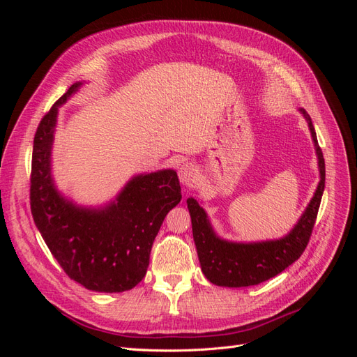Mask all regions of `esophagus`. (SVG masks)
<instances>
[{"instance_id":"esophagus-1","label":"esophagus","mask_w":357,"mask_h":357,"mask_svg":"<svg viewBox=\"0 0 357 357\" xmlns=\"http://www.w3.org/2000/svg\"><path fill=\"white\" fill-rule=\"evenodd\" d=\"M198 176V169L197 167H193L192 164H183L178 168V178L181 181V185L185 186H190L193 181H195Z\"/></svg>"}]
</instances>
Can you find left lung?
I'll return each instance as SVG.
<instances>
[{"label": "left lung", "instance_id": "8db88e82", "mask_svg": "<svg viewBox=\"0 0 357 357\" xmlns=\"http://www.w3.org/2000/svg\"><path fill=\"white\" fill-rule=\"evenodd\" d=\"M301 113L307 119L312 142L316 146L320 181L305 213L301 215L295 228L284 238L253 244L223 241L213 232L207 214L197 199H188L193 241L197 245L201 269L213 284L226 287H247L259 284L284 271L289 265L298 261L301 255L304 253L312 228H314L323 189H325V159H323L321 149L317 143L310 114L304 109H301Z\"/></svg>", "mask_w": 357, "mask_h": 357}]
</instances>
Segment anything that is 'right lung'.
Here are the masks:
<instances>
[{"instance_id":"obj_1","label":"right lung","mask_w":357,"mask_h":357,"mask_svg":"<svg viewBox=\"0 0 357 357\" xmlns=\"http://www.w3.org/2000/svg\"><path fill=\"white\" fill-rule=\"evenodd\" d=\"M74 83L43 116L34 137L29 201L37 228L66 274L95 291H125L146 275L150 250L165 215L181 199L177 172L134 177L114 202L82 208L59 195L50 176L58 107L79 89Z\"/></svg>"}]
</instances>
